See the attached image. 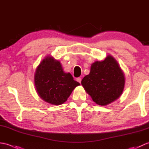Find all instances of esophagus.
<instances>
[{
    "label": "esophagus",
    "mask_w": 149,
    "mask_h": 149,
    "mask_svg": "<svg viewBox=\"0 0 149 149\" xmlns=\"http://www.w3.org/2000/svg\"><path fill=\"white\" fill-rule=\"evenodd\" d=\"M77 82H79V83H81V77L77 78Z\"/></svg>",
    "instance_id": "obj_1"
}]
</instances>
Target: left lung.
Wrapping results in <instances>:
<instances>
[{
	"instance_id": "obj_1",
	"label": "left lung",
	"mask_w": 149,
	"mask_h": 149,
	"mask_svg": "<svg viewBox=\"0 0 149 149\" xmlns=\"http://www.w3.org/2000/svg\"><path fill=\"white\" fill-rule=\"evenodd\" d=\"M81 84L95 102L106 106L122 94L125 75L116 60L108 55L104 61L91 64L90 74L83 79Z\"/></svg>"
}]
</instances>
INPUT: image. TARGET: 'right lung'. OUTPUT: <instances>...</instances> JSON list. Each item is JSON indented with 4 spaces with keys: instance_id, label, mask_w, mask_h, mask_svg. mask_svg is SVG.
Masks as SVG:
<instances>
[{
    "instance_id": "obj_1",
    "label": "right lung",
    "mask_w": 149,
    "mask_h": 149,
    "mask_svg": "<svg viewBox=\"0 0 149 149\" xmlns=\"http://www.w3.org/2000/svg\"><path fill=\"white\" fill-rule=\"evenodd\" d=\"M34 77L40 97L53 105L66 102L75 88L80 85L70 73L63 71L60 62L51 56H46L41 61Z\"/></svg>"
}]
</instances>
